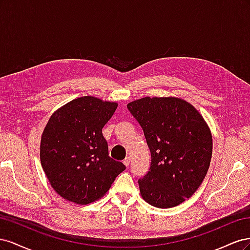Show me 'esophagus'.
Wrapping results in <instances>:
<instances>
[{"instance_id":"1","label":"esophagus","mask_w":250,"mask_h":250,"mask_svg":"<svg viewBox=\"0 0 250 250\" xmlns=\"http://www.w3.org/2000/svg\"><path fill=\"white\" fill-rule=\"evenodd\" d=\"M123 163H124V165L126 166V167H128V166H129V164H130V157L127 156Z\"/></svg>"}]
</instances>
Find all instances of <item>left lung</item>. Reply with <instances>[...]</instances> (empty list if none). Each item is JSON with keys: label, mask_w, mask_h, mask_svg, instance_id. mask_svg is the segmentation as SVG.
I'll return each mask as SVG.
<instances>
[{"label": "left lung", "mask_w": 250, "mask_h": 250, "mask_svg": "<svg viewBox=\"0 0 250 250\" xmlns=\"http://www.w3.org/2000/svg\"><path fill=\"white\" fill-rule=\"evenodd\" d=\"M144 131L151 153L145 176L139 178L143 199L169 208L197 191L213 151L211 133L193 105L175 97L150 98L127 105Z\"/></svg>", "instance_id": "obj_1"}]
</instances>
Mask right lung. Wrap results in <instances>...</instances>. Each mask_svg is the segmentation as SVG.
<instances>
[{
	"mask_svg": "<svg viewBox=\"0 0 250 250\" xmlns=\"http://www.w3.org/2000/svg\"><path fill=\"white\" fill-rule=\"evenodd\" d=\"M116 102L77 98L51 116L41 141V163L52 188L77 204L105 195L125 166L108 155L102 128L115 113Z\"/></svg>",
	"mask_w": 250,
	"mask_h": 250,
	"instance_id": "add662e5",
	"label": "right lung"
}]
</instances>
